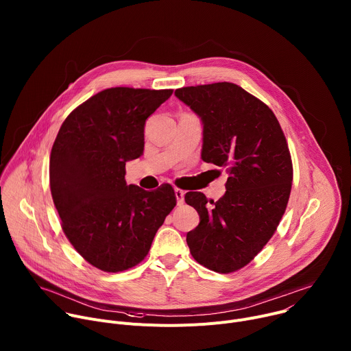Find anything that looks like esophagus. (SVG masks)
Instances as JSON below:
<instances>
[{"label": "esophagus", "mask_w": 351, "mask_h": 351, "mask_svg": "<svg viewBox=\"0 0 351 351\" xmlns=\"http://www.w3.org/2000/svg\"><path fill=\"white\" fill-rule=\"evenodd\" d=\"M175 197H176V202L179 206L183 204V202H184V191L183 190L175 189Z\"/></svg>", "instance_id": "obj_1"}]
</instances>
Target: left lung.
Returning a JSON list of instances; mask_svg holds the SVG:
<instances>
[{"instance_id":"1","label":"left lung","mask_w":351,"mask_h":351,"mask_svg":"<svg viewBox=\"0 0 351 351\" xmlns=\"http://www.w3.org/2000/svg\"><path fill=\"white\" fill-rule=\"evenodd\" d=\"M175 95L202 119L203 161L229 172L217 203L186 193L199 215L186 241L198 264L229 274L261 252L285 214L293 180L286 137L269 107L237 84L182 87Z\"/></svg>"}]
</instances>
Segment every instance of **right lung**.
<instances>
[{"label": "right lung", "mask_w": 351, "mask_h": 351, "mask_svg": "<svg viewBox=\"0 0 351 351\" xmlns=\"http://www.w3.org/2000/svg\"><path fill=\"white\" fill-rule=\"evenodd\" d=\"M173 90L112 87L64 121L49 157V187L76 252L104 272H121L148 254L176 206L171 184L147 191L125 180V165L144 149L147 118Z\"/></svg>", "instance_id": "add662e5"}]
</instances>
